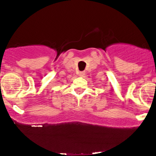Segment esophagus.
<instances>
[{"mask_svg":"<svg viewBox=\"0 0 156 156\" xmlns=\"http://www.w3.org/2000/svg\"><path fill=\"white\" fill-rule=\"evenodd\" d=\"M79 75H80V76H83L85 75V73L84 72H80V73H79Z\"/></svg>","mask_w":156,"mask_h":156,"instance_id":"obj_1","label":"esophagus"}]
</instances>
